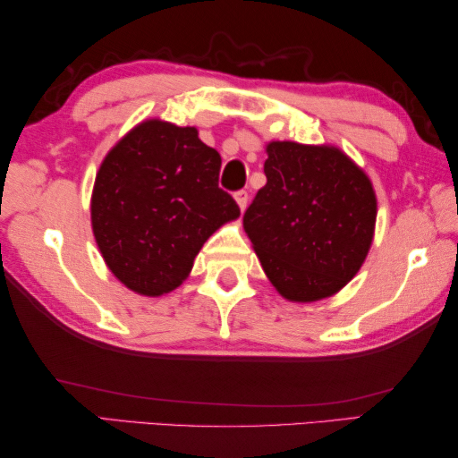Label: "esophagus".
Listing matches in <instances>:
<instances>
[{
	"instance_id": "obj_1",
	"label": "esophagus",
	"mask_w": 458,
	"mask_h": 458,
	"mask_svg": "<svg viewBox=\"0 0 458 458\" xmlns=\"http://www.w3.org/2000/svg\"><path fill=\"white\" fill-rule=\"evenodd\" d=\"M235 200H237L239 208H242V211H245L247 200H250V192H247V191H237V192H235Z\"/></svg>"
}]
</instances>
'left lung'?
<instances>
[{
  "label": "left lung",
  "mask_w": 458,
  "mask_h": 458,
  "mask_svg": "<svg viewBox=\"0 0 458 458\" xmlns=\"http://www.w3.org/2000/svg\"><path fill=\"white\" fill-rule=\"evenodd\" d=\"M267 182L243 213L266 276L284 298L339 292L369 251L377 202L369 178L341 149L272 141Z\"/></svg>",
  "instance_id": "1"
}]
</instances>
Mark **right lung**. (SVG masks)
<instances>
[{
    "label": "right lung",
    "instance_id": "obj_1",
    "mask_svg": "<svg viewBox=\"0 0 458 458\" xmlns=\"http://www.w3.org/2000/svg\"><path fill=\"white\" fill-rule=\"evenodd\" d=\"M221 156L194 127L140 123L103 160L91 221L105 264L127 288L160 296L180 286L202 243L239 216L219 189Z\"/></svg>",
    "mask_w": 458,
    "mask_h": 458
}]
</instances>
